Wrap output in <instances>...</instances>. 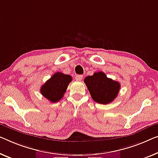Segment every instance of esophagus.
<instances>
[{
    "label": "esophagus",
    "mask_w": 158,
    "mask_h": 158,
    "mask_svg": "<svg viewBox=\"0 0 158 158\" xmlns=\"http://www.w3.org/2000/svg\"><path fill=\"white\" fill-rule=\"evenodd\" d=\"M82 79H83V76L82 75H76L75 76V79L77 80V81H81Z\"/></svg>",
    "instance_id": "obj_1"
}]
</instances>
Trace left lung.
<instances>
[{"mask_svg":"<svg viewBox=\"0 0 158 158\" xmlns=\"http://www.w3.org/2000/svg\"><path fill=\"white\" fill-rule=\"evenodd\" d=\"M87 89L94 102L101 104H108L112 102L120 90L119 82L108 78L102 72H95L92 76L84 79Z\"/></svg>","mask_w":158,"mask_h":158,"instance_id":"1","label":"left lung"}]
</instances>
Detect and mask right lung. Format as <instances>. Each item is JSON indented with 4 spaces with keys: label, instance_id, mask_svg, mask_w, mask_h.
<instances>
[{
    "label": "right lung",
    "instance_id": "obj_1",
    "mask_svg": "<svg viewBox=\"0 0 158 158\" xmlns=\"http://www.w3.org/2000/svg\"><path fill=\"white\" fill-rule=\"evenodd\" d=\"M72 80L70 75L61 72L55 73L42 86V95L52 103L59 102L63 97Z\"/></svg>",
    "mask_w": 158,
    "mask_h": 158
}]
</instances>
